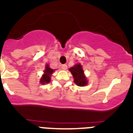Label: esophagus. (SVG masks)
I'll use <instances>...</instances> for the list:
<instances>
[{
    "instance_id": "34e87169",
    "label": "esophagus",
    "mask_w": 133,
    "mask_h": 133,
    "mask_svg": "<svg viewBox=\"0 0 133 133\" xmlns=\"http://www.w3.org/2000/svg\"><path fill=\"white\" fill-rule=\"evenodd\" d=\"M61 68L63 69V70H65L67 69V65H65V64L61 65Z\"/></svg>"
}]
</instances>
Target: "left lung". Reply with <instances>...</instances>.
I'll list each match as a JSON object with an SVG mask.
<instances>
[{"instance_id": "left-lung-1", "label": "left lung", "mask_w": 133, "mask_h": 133, "mask_svg": "<svg viewBox=\"0 0 133 133\" xmlns=\"http://www.w3.org/2000/svg\"><path fill=\"white\" fill-rule=\"evenodd\" d=\"M74 78V83L80 87L87 85V80L84 74V71L82 68V65L80 63L74 65V66L69 69Z\"/></svg>"}]
</instances>
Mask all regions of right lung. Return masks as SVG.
<instances>
[{
  "label": "right lung",
  "instance_id": "obj_1",
  "mask_svg": "<svg viewBox=\"0 0 133 133\" xmlns=\"http://www.w3.org/2000/svg\"><path fill=\"white\" fill-rule=\"evenodd\" d=\"M54 70L51 69L48 64H46V69L44 70V74L42 75L40 79V83L44 85L46 83H49L50 82V76L53 73Z\"/></svg>",
  "mask_w": 133,
  "mask_h": 133
}]
</instances>
